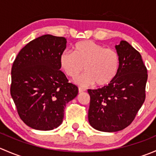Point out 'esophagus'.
<instances>
[{
    "label": "esophagus",
    "mask_w": 156,
    "mask_h": 156,
    "mask_svg": "<svg viewBox=\"0 0 156 156\" xmlns=\"http://www.w3.org/2000/svg\"><path fill=\"white\" fill-rule=\"evenodd\" d=\"M85 90L84 89V88H81V87H78V92L79 93H81V92H84V91Z\"/></svg>",
    "instance_id": "34e87169"
}]
</instances>
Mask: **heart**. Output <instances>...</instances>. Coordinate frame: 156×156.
<instances>
[{
  "label": "heart",
  "instance_id": "heart-1",
  "mask_svg": "<svg viewBox=\"0 0 156 156\" xmlns=\"http://www.w3.org/2000/svg\"><path fill=\"white\" fill-rule=\"evenodd\" d=\"M59 64L66 75L72 78H76L83 69L86 71L77 79L78 85L88 87L96 83L102 87L115 79L119 70L120 58L113 49L91 41H83L73 47V52H62Z\"/></svg>",
  "mask_w": 156,
  "mask_h": 156
}]
</instances>
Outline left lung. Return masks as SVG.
I'll return each instance as SVG.
<instances>
[{"label":"left lung","mask_w":156,"mask_h":156,"mask_svg":"<svg viewBox=\"0 0 156 156\" xmlns=\"http://www.w3.org/2000/svg\"><path fill=\"white\" fill-rule=\"evenodd\" d=\"M115 49L120 66L115 79L103 87L87 90L88 121L100 131H119L130 125L146 97L147 69L140 53L125 41Z\"/></svg>","instance_id":"left-lung-1"}]
</instances>
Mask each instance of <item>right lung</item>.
<instances>
[{"label": "right lung", "mask_w": 156, "mask_h": 156, "mask_svg": "<svg viewBox=\"0 0 156 156\" xmlns=\"http://www.w3.org/2000/svg\"><path fill=\"white\" fill-rule=\"evenodd\" d=\"M66 42L63 37L41 36L22 49L12 64L11 97L20 119L35 130L59 127L66 105L78 95L77 86L59 70Z\"/></svg>", "instance_id": "right-lung-1"}]
</instances>
